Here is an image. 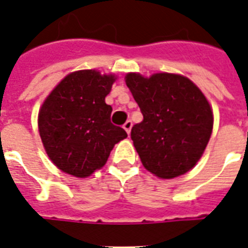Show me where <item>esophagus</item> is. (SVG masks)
<instances>
[{"label":"esophagus","mask_w":248,"mask_h":248,"mask_svg":"<svg viewBox=\"0 0 248 248\" xmlns=\"http://www.w3.org/2000/svg\"><path fill=\"white\" fill-rule=\"evenodd\" d=\"M124 131L127 132V135H130V132H131V128H132V122H131V121H127V122H124Z\"/></svg>","instance_id":"34e87169"}]
</instances>
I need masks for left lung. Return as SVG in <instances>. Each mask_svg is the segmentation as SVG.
Listing matches in <instances>:
<instances>
[{"mask_svg":"<svg viewBox=\"0 0 248 248\" xmlns=\"http://www.w3.org/2000/svg\"><path fill=\"white\" fill-rule=\"evenodd\" d=\"M126 85L143 113L131 139L143 166L158 179L184 175L197 165L214 127L207 97L188 77L127 73Z\"/></svg>","mask_w":248,"mask_h":248,"instance_id":"left-lung-1","label":"left lung"}]
</instances>
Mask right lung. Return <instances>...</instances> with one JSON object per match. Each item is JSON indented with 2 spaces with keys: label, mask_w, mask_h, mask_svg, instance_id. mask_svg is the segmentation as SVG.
<instances>
[{
  "label": "right lung",
  "mask_w": 248,
  "mask_h": 248,
  "mask_svg": "<svg viewBox=\"0 0 248 248\" xmlns=\"http://www.w3.org/2000/svg\"><path fill=\"white\" fill-rule=\"evenodd\" d=\"M117 76L82 69L67 75L52 89L38 112V131L46 155L63 172L89 177L107 163L117 143L127 138L110 122L105 103Z\"/></svg>",
  "instance_id": "1"
}]
</instances>
